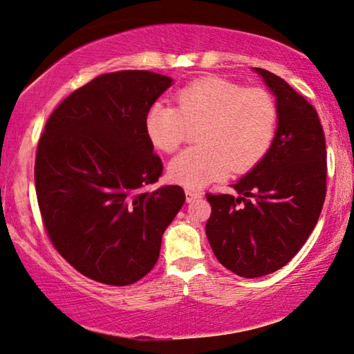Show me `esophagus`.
I'll return each mask as SVG.
<instances>
[{
    "label": "esophagus",
    "instance_id": "esophagus-1",
    "mask_svg": "<svg viewBox=\"0 0 354 354\" xmlns=\"http://www.w3.org/2000/svg\"><path fill=\"white\" fill-rule=\"evenodd\" d=\"M201 198V192H198V190H192V189H186V200L187 203H190V201H195Z\"/></svg>",
    "mask_w": 354,
    "mask_h": 354
}]
</instances>
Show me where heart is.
I'll use <instances>...</instances> for the list:
<instances>
[{
	"label": "heart",
	"mask_w": 354,
	"mask_h": 354,
	"mask_svg": "<svg viewBox=\"0 0 354 354\" xmlns=\"http://www.w3.org/2000/svg\"><path fill=\"white\" fill-rule=\"evenodd\" d=\"M279 127V106L265 88H245L218 77L189 83L176 94V106L156 102L145 116L151 145L176 153L198 131L200 145L171 160L170 178L198 189L225 178L243 175L265 159Z\"/></svg>",
	"instance_id": "obj_1"
}]
</instances>
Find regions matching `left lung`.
<instances>
[{
	"label": "left lung",
	"mask_w": 354,
	"mask_h": 354,
	"mask_svg": "<svg viewBox=\"0 0 354 354\" xmlns=\"http://www.w3.org/2000/svg\"><path fill=\"white\" fill-rule=\"evenodd\" d=\"M272 89L279 127L268 156L228 194H206V236L221 265L241 277L268 276L301 250L326 197V143L317 110L283 78L255 67Z\"/></svg>",
	"instance_id": "8db88e82"
}]
</instances>
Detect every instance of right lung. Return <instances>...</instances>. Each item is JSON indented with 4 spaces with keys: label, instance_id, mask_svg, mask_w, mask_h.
I'll return each instance as SVG.
<instances>
[{
    "label": "right lung",
    "instance_id": "1",
    "mask_svg": "<svg viewBox=\"0 0 354 354\" xmlns=\"http://www.w3.org/2000/svg\"><path fill=\"white\" fill-rule=\"evenodd\" d=\"M170 85L151 71L99 75L56 106L39 138L35 183L47 236L96 282L124 287L147 276L186 200L179 186L145 190L164 168L145 116Z\"/></svg>",
    "mask_w": 354,
    "mask_h": 354
}]
</instances>
